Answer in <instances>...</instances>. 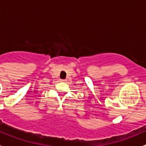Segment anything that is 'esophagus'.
<instances>
[{
    "label": "esophagus",
    "mask_w": 146,
    "mask_h": 146,
    "mask_svg": "<svg viewBox=\"0 0 146 146\" xmlns=\"http://www.w3.org/2000/svg\"><path fill=\"white\" fill-rule=\"evenodd\" d=\"M60 81H61V82H66V80H64V79H61V80H60Z\"/></svg>",
    "instance_id": "1"
}]
</instances>
